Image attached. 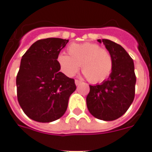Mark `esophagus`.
<instances>
[{"label": "esophagus", "instance_id": "obj_1", "mask_svg": "<svg viewBox=\"0 0 152 152\" xmlns=\"http://www.w3.org/2000/svg\"><path fill=\"white\" fill-rule=\"evenodd\" d=\"M81 83V81H79V80H75V85H79Z\"/></svg>", "mask_w": 152, "mask_h": 152}]
</instances>
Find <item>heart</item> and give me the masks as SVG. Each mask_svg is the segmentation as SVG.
I'll return each mask as SVG.
<instances>
[{
  "instance_id": "obj_1",
  "label": "heart",
  "mask_w": 152,
  "mask_h": 152,
  "mask_svg": "<svg viewBox=\"0 0 152 152\" xmlns=\"http://www.w3.org/2000/svg\"><path fill=\"white\" fill-rule=\"evenodd\" d=\"M67 52L69 55L61 53L57 56L61 71L67 77L77 73L80 65L84 75L91 83L102 82L112 72V55L96 43H73L67 47Z\"/></svg>"
}]
</instances>
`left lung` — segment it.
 I'll return each instance as SVG.
<instances>
[{"instance_id": "8db88e82", "label": "left lung", "mask_w": 152, "mask_h": 152, "mask_svg": "<svg viewBox=\"0 0 152 152\" xmlns=\"http://www.w3.org/2000/svg\"><path fill=\"white\" fill-rule=\"evenodd\" d=\"M110 51L113 67L110 77L100 85H89L87 107L96 118L105 121L122 116L134 101L136 76L133 59L120 45L109 39H98Z\"/></svg>"}]
</instances>
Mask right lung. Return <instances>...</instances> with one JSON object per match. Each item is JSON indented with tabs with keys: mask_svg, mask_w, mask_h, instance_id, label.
I'll return each instance as SVG.
<instances>
[{
	"mask_svg": "<svg viewBox=\"0 0 152 152\" xmlns=\"http://www.w3.org/2000/svg\"><path fill=\"white\" fill-rule=\"evenodd\" d=\"M68 39L36 41L22 56L16 77L20 106L30 119L39 123L58 120L65 113L75 80L60 71L57 56Z\"/></svg>",
	"mask_w": 152,
	"mask_h": 152,
	"instance_id": "right-lung-1",
	"label": "right lung"
}]
</instances>
